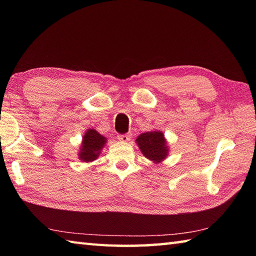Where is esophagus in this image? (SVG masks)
Segmentation results:
<instances>
[{
  "mask_svg": "<svg viewBox=\"0 0 256 256\" xmlns=\"http://www.w3.org/2000/svg\"><path fill=\"white\" fill-rule=\"evenodd\" d=\"M132 138V134L131 133H126V134H122L118 136V140H121V142H128Z\"/></svg>",
  "mask_w": 256,
  "mask_h": 256,
  "instance_id": "1",
  "label": "esophagus"
}]
</instances>
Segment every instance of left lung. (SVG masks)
<instances>
[{"mask_svg": "<svg viewBox=\"0 0 256 256\" xmlns=\"http://www.w3.org/2000/svg\"><path fill=\"white\" fill-rule=\"evenodd\" d=\"M136 143L138 148L142 150V154L155 164H158L168 156L170 148H168L164 134L160 131L142 133L138 136Z\"/></svg>", "mask_w": 256, "mask_h": 256, "instance_id": "1", "label": "left lung"}]
</instances>
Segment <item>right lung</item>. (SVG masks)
Instances as JSON below:
<instances>
[{"instance_id": "1", "label": "right lung", "mask_w": 256, "mask_h": 256, "mask_svg": "<svg viewBox=\"0 0 256 256\" xmlns=\"http://www.w3.org/2000/svg\"><path fill=\"white\" fill-rule=\"evenodd\" d=\"M106 143V138L104 136H102L96 130L89 128L82 138V144L80 146L78 154L79 160L86 162L96 160Z\"/></svg>"}]
</instances>
